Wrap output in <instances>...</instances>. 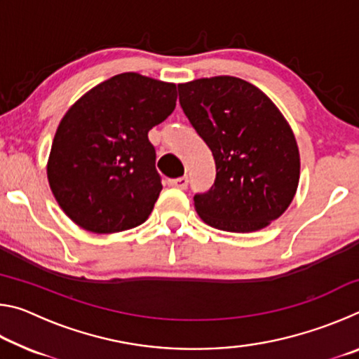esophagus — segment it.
Here are the masks:
<instances>
[{"label": "esophagus", "instance_id": "obj_1", "mask_svg": "<svg viewBox=\"0 0 359 359\" xmlns=\"http://www.w3.org/2000/svg\"><path fill=\"white\" fill-rule=\"evenodd\" d=\"M168 184L171 185V187H177V188H180V190H185L187 185H188V177H179V179H172V180H169Z\"/></svg>", "mask_w": 359, "mask_h": 359}]
</instances>
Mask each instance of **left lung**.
I'll return each instance as SVG.
<instances>
[{
	"label": "left lung",
	"mask_w": 359,
	"mask_h": 359,
	"mask_svg": "<svg viewBox=\"0 0 359 359\" xmlns=\"http://www.w3.org/2000/svg\"><path fill=\"white\" fill-rule=\"evenodd\" d=\"M184 114L215 160V182L194 194L209 226L252 233L288 209L299 182V150L288 121L255 85L231 76L179 83Z\"/></svg>",
	"instance_id": "obj_1"
}]
</instances>
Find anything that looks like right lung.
Segmentation results:
<instances>
[{
    "mask_svg": "<svg viewBox=\"0 0 359 359\" xmlns=\"http://www.w3.org/2000/svg\"><path fill=\"white\" fill-rule=\"evenodd\" d=\"M175 101V83L123 72L71 106L53 137L47 179L72 222L109 234L147 220L163 188L149 131Z\"/></svg>",
    "mask_w": 359,
    "mask_h": 359,
    "instance_id": "obj_1",
    "label": "right lung"
}]
</instances>
